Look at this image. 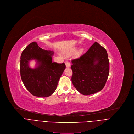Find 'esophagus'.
Masks as SVG:
<instances>
[{"instance_id":"esophagus-1","label":"esophagus","mask_w":134,"mask_h":134,"mask_svg":"<svg viewBox=\"0 0 134 134\" xmlns=\"http://www.w3.org/2000/svg\"><path fill=\"white\" fill-rule=\"evenodd\" d=\"M65 65H66V66L67 68H69L70 66H71V64H70V62L67 61H66Z\"/></svg>"}]
</instances>
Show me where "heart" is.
Segmentation results:
<instances>
[{
	"mask_svg": "<svg viewBox=\"0 0 134 134\" xmlns=\"http://www.w3.org/2000/svg\"><path fill=\"white\" fill-rule=\"evenodd\" d=\"M76 48H75V49H73L72 50H71V51H70L69 52H68V53H67V54H68V55H71V54H72L74 53V52H76ZM83 52V49H80V50H79V51H78V54H82V52Z\"/></svg>",
	"mask_w": 134,
	"mask_h": 134,
	"instance_id": "obj_1",
	"label": "heart"
}]
</instances>
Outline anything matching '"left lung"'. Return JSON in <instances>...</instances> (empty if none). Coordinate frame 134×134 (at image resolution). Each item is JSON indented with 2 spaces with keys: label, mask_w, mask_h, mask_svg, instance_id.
Returning <instances> with one entry per match:
<instances>
[{
  "label": "left lung",
  "mask_w": 134,
  "mask_h": 134,
  "mask_svg": "<svg viewBox=\"0 0 134 134\" xmlns=\"http://www.w3.org/2000/svg\"><path fill=\"white\" fill-rule=\"evenodd\" d=\"M71 62V80L78 91L88 96L103 89L109 71L108 53L103 47L95 42L83 55Z\"/></svg>",
  "instance_id": "left-lung-1"
}]
</instances>
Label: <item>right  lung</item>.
<instances>
[{"label":"right lung","instance_id":"obj_1","mask_svg":"<svg viewBox=\"0 0 134 134\" xmlns=\"http://www.w3.org/2000/svg\"><path fill=\"white\" fill-rule=\"evenodd\" d=\"M53 51L43 50L36 42L30 44L21 53L20 76L26 88L33 96L48 97L56 89L66 66L64 63L53 62ZM32 59L37 61L35 69L29 66V62Z\"/></svg>","mask_w":134,"mask_h":134}]
</instances>
